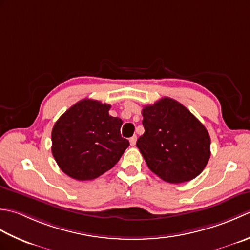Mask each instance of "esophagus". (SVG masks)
<instances>
[{"mask_svg":"<svg viewBox=\"0 0 250 250\" xmlns=\"http://www.w3.org/2000/svg\"><path fill=\"white\" fill-rule=\"evenodd\" d=\"M136 142H137V136L135 135V136L130 137V138H129V144H130V146H135Z\"/></svg>","mask_w":250,"mask_h":250,"instance_id":"esophagus-1","label":"esophagus"}]
</instances>
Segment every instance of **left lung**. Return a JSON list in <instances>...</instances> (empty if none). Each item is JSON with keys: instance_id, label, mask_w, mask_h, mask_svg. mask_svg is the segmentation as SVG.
I'll list each match as a JSON object with an SVG mask.
<instances>
[{"instance_id": "obj_1", "label": "left lung", "mask_w": 250, "mask_h": 250, "mask_svg": "<svg viewBox=\"0 0 250 250\" xmlns=\"http://www.w3.org/2000/svg\"><path fill=\"white\" fill-rule=\"evenodd\" d=\"M145 134L136 146L147 167L163 180L187 182L201 174L210 157V137L185 105L164 97L142 110Z\"/></svg>"}]
</instances>
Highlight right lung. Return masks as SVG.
<instances>
[{
    "instance_id": "obj_1",
    "label": "right lung",
    "mask_w": 250,
    "mask_h": 250,
    "mask_svg": "<svg viewBox=\"0 0 250 250\" xmlns=\"http://www.w3.org/2000/svg\"><path fill=\"white\" fill-rule=\"evenodd\" d=\"M110 104L83 99L60 116L52 130V153L60 169L76 180H91L111 169L129 141L121 136L123 121Z\"/></svg>"
}]
</instances>
